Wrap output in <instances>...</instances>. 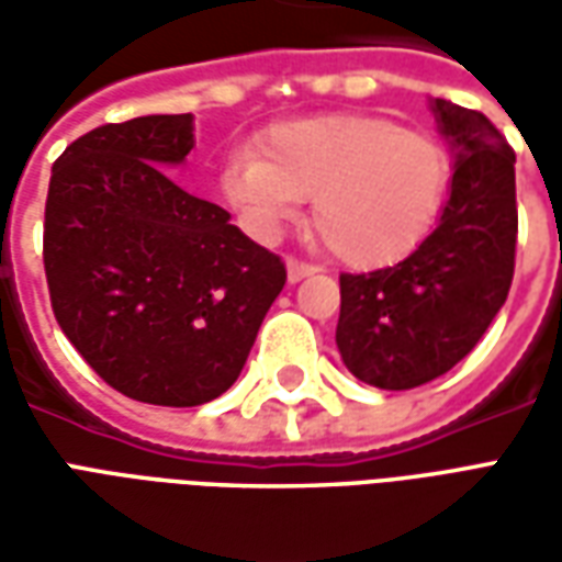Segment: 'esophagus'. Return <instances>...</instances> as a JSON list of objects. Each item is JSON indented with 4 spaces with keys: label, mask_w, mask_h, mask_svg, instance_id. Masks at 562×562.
Returning a JSON list of instances; mask_svg holds the SVG:
<instances>
[{
    "label": "esophagus",
    "mask_w": 562,
    "mask_h": 562,
    "mask_svg": "<svg viewBox=\"0 0 562 562\" xmlns=\"http://www.w3.org/2000/svg\"><path fill=\"white\" fill-rule=\"evenodd\" d=\"M313 273H318L316 265H306V261L289 258V282H301L304 277H313Z\"/></svg>",
    "instance_id": "1"
}]
</instances>
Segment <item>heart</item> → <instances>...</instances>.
Masks as SVG:
<instances>
[{
    "instance_id": "1",
    "label": "heart",
    "mask_w": 562,
    "mask_h": 562,
    "mask_svg": "<svg viewBox=\"0 0 562 562\" xmlns=\"http://www.w3.org/2000/svg\"><path fill=\"white\" fill-rule=\"evenodd\" d=\"M451 183V153L430 132L373 114H325L273 126L258 156L222 173L234 207L261 232L313 198V228L352 268H385L434 228Z\"/></svg>"
}]
</instances>
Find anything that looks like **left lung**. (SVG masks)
Here are the masks:
<instances>
[{
  "mask_svg": "<svg viewBox=\"0 0 562 562\" xmlns=\"http://www.w3.org/2000/svg\"><path fill=\"white\" fill-rule=\"evenodd\" d=\"M434 114L454 149L442 220L397 265L340 277L342 364L385 391L418 389L463 361L515 277V149L479 111L436 99Z\"/></svg>",
  "mask_w": 562,
  "mask_h": 562,
  "instance_id": "8db88e82",
  "label": "left lung"
}]
</instances>
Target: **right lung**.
<instances>
[{
  "label": "right lung",
  "mask_w": 562,
  "mask_h": 562,
  "mask_svg": "<svg viewBox=\"0 0 562 562\" xmlns=\"http://www.w3.org/2000/svg\"><path fill=\"white\" fill-rule=\"evenodd\" d=\"M192 114L104 123L54 161L44 273L71 346L132 401L201 406L240 376L285 265L165 171Z\"/></svg>",
  "instance_id": "obj_1"
}]
</instances>
